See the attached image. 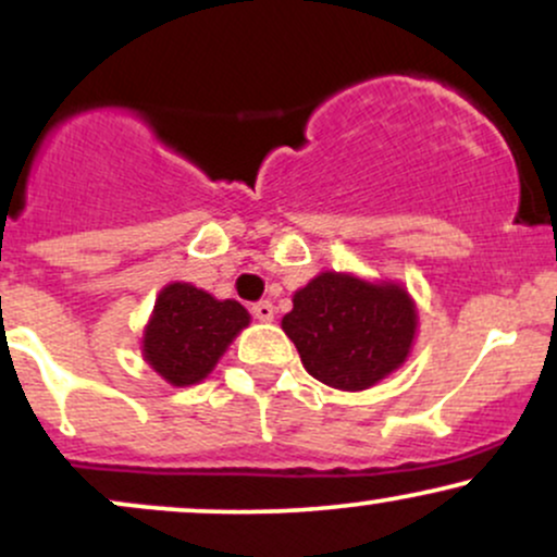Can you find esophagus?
I'll list each match as a JSON object with an SVG mask.
<instances>
[{
	"instance_id": "esophagus-1",
	"label": "esophagus",
	"mask_w": 557,
	"mask_h": 557,
	"mask_svg": "<svg viewBox=\"0 0 557 557\" xmlns=\"http://www.w3.org/2000/svg\"><path fill=\"white\" fill-rule=\"evenodd\" d=\"M251 311L259 322H272L274 319V306L270 304V300H259V304H253Z\"/></svg>"
}]
</instances>
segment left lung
I'll return each instance as SVG.
<instances>
[{
	"instance_id": "8db88e82",
	"label": "left lung",
	"mask_w": 557,
	"mask_h": 557,
	"mask_svg": "<svg viewBox=\"0 0 557 557\" xmlns=\"http://www.w3.org/2000/svg\"><path fill=\"white\" fill-rule=\"evenodd\" d=\"M417 327V304L400 283L330 270L293 293V311L283 317L306 372L345 393L374 387L400 369Z\"/></svg>"
}]
</instances>
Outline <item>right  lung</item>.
I'll return each mask as SVG.
<instances>
[{"mask_svg":"<svg viewBox=\"0 0 557 557\" xmlns=\"http://www.w3.org/2000/svg\"><path fill=\"white\" fill-rule=\"evenodd\" d=\"M248 322L251 314L238 300H220L190 283H170L159 290L146 322L140 356L168 385H198Z\"/></svg>","mask_w":557,"mask_h":557,"instance_id":"1","label":"right lung"}]
</instances>
